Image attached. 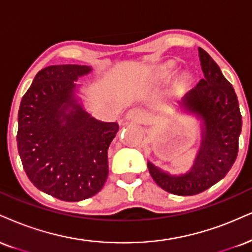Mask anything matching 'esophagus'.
I'll return each mask as SVG.
<instances>
[{
	"label": "esophagus",
	"instance_id": "esophagus-1",
	"mask_svg": "<svg viewBox=\"0 0 252 252\" xmlns=\"http://www.w3.org/2000/svg\"><path fill=\"white\" fill-rule=\"evenodd\" d=\"M126 120L134 121V122H143L145 120V115L141 109L138 108H132L126 113Z\"/></svg>",
	"mask_w": 252,
	"mask_h": 252
}]
</instances>
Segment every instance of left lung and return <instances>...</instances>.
<instances>
[{
  "label": "left lung",
  "instance_id": "8db88e82",
  "mask_svg": "<svg viewBox=\"0 0 252 252\" xmlns=\"http://www.w3.org/2000/svg\"><path fill=\"white\" fill-rule=\"evenodd\" d=\"M204 77L182 99V107L202 121V141L193 165L183 175H169L148 162V169L165 191L178 196L203 192L228 174L238 154L242 115L231 83L205 50L198 48Z\"/></svg>",
  "mask_w": 252,
  "mask_h": 252
}]
</instances>
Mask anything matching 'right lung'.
<instances>
[{"instance_id": "1", "label": "right lung", "mask_w": 252, "mask_h": 252, "mask_svg": "<svg viewBox=\"0 0 252 252\" xmlns=\"http://www.w3.org/2000/svg\"><path fill=\"white\" fill-rule=\"evenodd\" d=\"M92 66L49 65L37 72L19 110L17 149L38 190L65 202L96 195L108 178L116 122H102L78 103V78Z\"/></svg>"}]
</instances>
